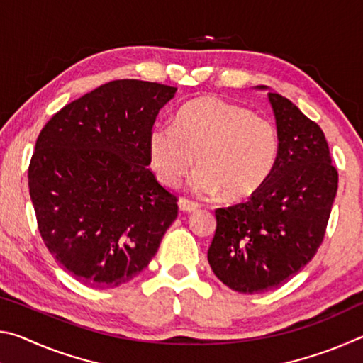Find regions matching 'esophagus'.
Returning a JSON list of instances; mask_svg holds the SVG:
<instances>
[{"mask_svg":"<svg viewBox=\"0 0 363 363\" xmlns=\"http://www.w3.org/2000/svg\"><path fill=\"white\" fill-rule=\"evenodd\" d=\"M177 205H179V210L182 213H194L200 208L199 203H195V201H190L187 199H179V201H177Z\"/></svg>","mask_w":363,"mask_h":363,"instance_id":"obj_1","label":"esophagus"}]
</instances>
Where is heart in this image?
Here are the masks:
<instances>
[{
	"label": "heart",
	"mask_w": 363,
	"mask_h": 363,
	"mask_svg": "<svg viewBox=\"0 0 363 363\" xmlns=\"http://www.w3.org/2000/svg\"><path fill=\"white\" fill-rule=\"evenodd\" d=\"M279 152L277 131L264 116L219 97L186 104L174 125H158L149 136L150 168L167 187L179 186L196 163L194 189L237 201L262 187Z\"/></svg>",
	"instance_id": "obj_1"
}]
</instances>
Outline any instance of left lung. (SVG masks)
<instances>
[{
  "mask_svg": "<svg viewBox=\"0 0 363 363\" xmlns=\"http://www.w3.org/2000/svg\"><path fill=\"white\" fill-rule=\"evenodd\" d=\"M267 97L277 125V160L248 201L218 208L208 250L214 275L247 294L280 286L314 257L337 190V171L320 126L286 97L272 91Z\"/></svg>",
  "mask_w": 363,
  "mask_h": 363,
  "instance_id": "8db88e82",
  "label": "left lung"
}]
</instances>
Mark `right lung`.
<instances>
[{"instance_id":"right-lung-1","label":"right lung","mask_w":363,"mask_h":363,"mask_svg":"<svg viewBox=\"0 0 363 363\" xmlns=\"http://www.w3.org/2000/svg\"><path fill=\"white\" fill-rule=\"evenodd\" d=\"M176 91L106 83L59 110L36 139L28 189L41 238L84 285L133 280L177 216V199L147 168L152 126Z\"/></svg>"}]
</instances>
